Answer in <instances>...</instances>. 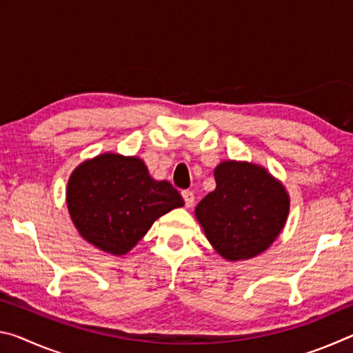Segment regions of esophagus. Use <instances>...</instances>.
<instances>
[{
	"mask_svg": "<svg viewBox=\"0 0 353 353\" xmlns=\"http://www.w3.org/2000/svg\"><path fill=\"white\" fill-rule=\"evenodd\" d=\"M182 198L185 201V207H193L194 204V194L191 191H182Z\"/></svg>",
	"mask_w": 353,
	"mask_h": 353,
	"instance_id": "1",
	"label": "esophagus"
}]
</instances>
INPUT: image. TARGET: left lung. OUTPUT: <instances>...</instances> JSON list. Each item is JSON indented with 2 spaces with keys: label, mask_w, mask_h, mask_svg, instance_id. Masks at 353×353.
<instances>
[{
  "label": "left lung",
  "mask_w": 353,
  "mask_h": 353,
  "mask_svg": "<svg viewBox=\"0 0 353 353\" xmlns=\"http://www.w3.org/2000/svg\"><path fill=\"white\" fill-rule=\"evenodd\" d=\"M213 174L216 188L194 208L208 243L227 261L263 254L288 219L285 185L265 166L240 160H223Z\"/></svg>",
  "instance_id": "left-lung-1"
}]
</instances>
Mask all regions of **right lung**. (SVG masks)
Returning a JSON list of instances; mask_svg holds the SVG:
<instances>
[{"mask_svg":"<svg viewBox=\"0 0 353 353\" xmlns=\"http://www.w3.org/2000/svg\"><path fill=\"white\" fill-rule=\"evenodd\" d=\"M67 207L79 235L110 255H126L155 219L183 207L168 181H155L137 155L104 152L83 160L67 183Z\"/></svg>","mask_w":353,"mask_h":353,"instance_id":"right-lung-1","label":"right lung"}]
</instances>
